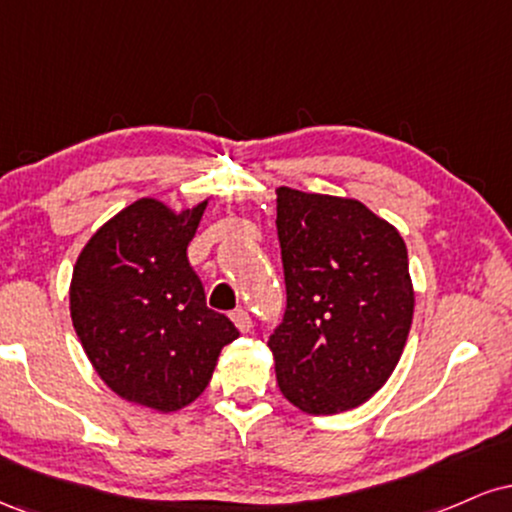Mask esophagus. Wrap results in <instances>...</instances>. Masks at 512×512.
<instances>
[{
  "label": "esophagus",
  "mask_w": 512,
  "mask_h": 512,
  "mask_svg": "<svg viewBox=\"0 0 512 512\" xmlns=\"http://www.w3.org/2000/svg\"><path fill=\"white\" fill-rule=\"evenodd\" d=\"M231 320H233V325H236L243 334L252 330V317H250L248 310H233Z\"/></svg>",
  "instance_id": "obj_1"
}]
</instances>
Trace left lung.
I'll return each mask as SVG.
<instances>
[{
  "mask_svg": "<svg viewBox=\"0 0 512 512\" xmlns=\"http://www.w3.org/2000/svg\"><path fill=\"white\" fill-rule=\"evenodd\" d=\"M286 313L267 346L293 407L327 416L368 402L402 358L414 284L390 221L351 197L276 187Z\"/></svg>",
  "mask_w": 512,
  "mask_h": 512,
  "instance_id": "left-lung-1",
  "label": "left lung"
}]
</instances>
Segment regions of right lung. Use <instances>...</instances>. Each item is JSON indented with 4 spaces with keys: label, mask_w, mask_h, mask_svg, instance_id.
<instances>
[{
    "label": "right lung",
    "mask_w": 512,
    "mask_h": 512,
    "mask_svg": "<svg viewBox=\"0 0 512 512\" xmlns=\"http://www.w3.org/2000/svg\"><path fill=\"white\" fill-rule=\"evenodd\" d=\"M207 204L178 211L137 199L93 233L69 284L74 330L103 383L161 414L195 402L238 337L226 315L207 308L187 260Z\"/></svg>",
    "instance_id": "obj_1"
}]
</instances>
